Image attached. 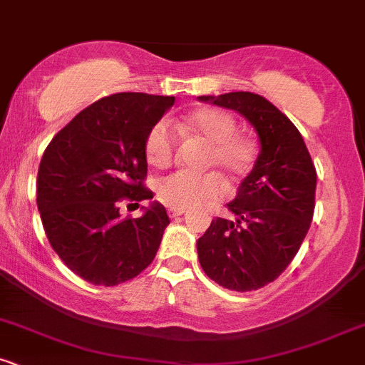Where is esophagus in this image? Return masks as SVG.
Returning <instances> with one entry per match:
<instances>
[{"mask_svg": "<svg viewBox=\"0 0 365 365\" xmlns=\"http://www.w3.org/2000/svg\"><path fill=\"white\" fill-rule=\"evenodd\" d=\"M184 212H186L184 209H168V215L170 217H178V215H182Z\"/></svg>", "mask_w": 365, "mask_h": 365, "instance_id": "esophagus-1", "label": "esophagus"}]
</instances>
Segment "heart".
<instances>
[{"label": "heart", "mask_w": 365, "mask_h": 365, "mask_svg": "<svg viewBox=\"0 0 365 365\" xmlns=\"http://www.w3.org/2000/svg\"><path fill=\"white\" fill-rule=\"evenodd\" d=\"M181 137H198L205 140L207 151L203 167L217 172L228 186H235L249 174L256 158V144L247 135L237 132L233 115L219 108H202L174 121ZM146 160L151 167L165 168L175 155V137L165 123H156L144 144ZM222 182L212 172H175L163 179L158 195L172 209H190L214 202L221 195Z\"/></svg>", "instance_id": "1"}]
</instances>
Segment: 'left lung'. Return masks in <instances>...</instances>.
I'll list each match as a JSON object with an SVG mask.
<instances>
[{"label":"left lung","instance_id":"8db88e82","mask_svg":"<svg viewBox=\"0 0 365 365\" xmlns=\"http://www.w3.org/2000/svg\"><path fill=\"white\" fill-rule=\"evenodd\" d=\"M233 109L256 128L259 155L228 209L198 238L207 277L230 291H257L291 264L309 230L317 172L303 137L280 109L257 93L200 96Z\"/></svg>","mask_w":365,"mask_h":365}]
</instances>
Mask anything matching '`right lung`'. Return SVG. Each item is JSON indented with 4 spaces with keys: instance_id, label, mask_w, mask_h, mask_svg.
Here are the masks:
<instances>
[{
    "instance_id": "obj_1",
    "label": "right lung",
    "mask_w": 365,
    "mask_h": 365,
    "mask_svg": "<svg viewBox=\"0 0 365 365\" xmlns=\"http://www.w3.org/2000/svg\"><path fill=\"white\" fill-rule=\"evenodd\" d=\"M174 97L123 92L90 104L50 140L38 170V210L64 264L93 285H118L155 259L168 226L151 202L140 217H121L120 202L151 200L144 187L150 130Z\"/></svg>"
}]
</instances>
